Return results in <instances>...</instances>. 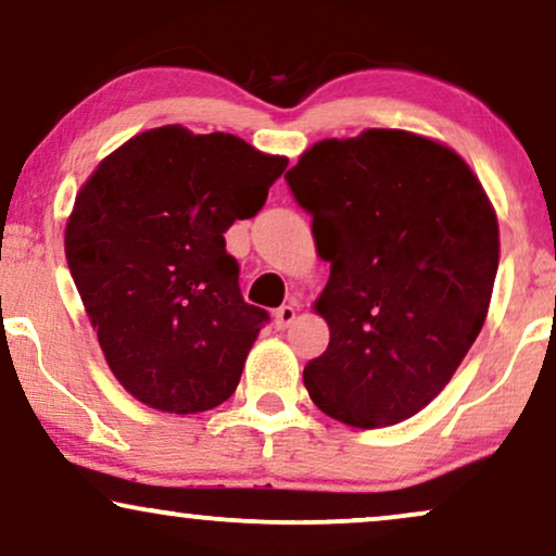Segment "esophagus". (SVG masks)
<instances>
[{
  "label": "esophagus",
  "instance_id": "1",
  "mask_svg": "<svg viewBox=\"0 0 556 556\" xmlns=\"http://www.w3.org/2000/svg\"><path fill=\"white\" fill-rule=\"evenodd\" d=\"M294 315H298V307L282 305V307H277V313H274V323H277V328H287L294 320Z\"/></svg>",
  "mask_w": 556,
  "mask_h": 556
}]
</instances>
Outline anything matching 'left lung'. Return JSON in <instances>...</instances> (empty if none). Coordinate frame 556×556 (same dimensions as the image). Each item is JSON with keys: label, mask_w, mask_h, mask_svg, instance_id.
Returning <instances> with one entry per match:
<instances>
[{"label": "left lung", "mask_w": 556, "mask_h": 556, "mask_svg": "<svg viewBox=\"0 0 556 556\" xmlns=\"http://www.w3.org/2000/svg\"><path fill=\"white\" fill-rule=\"evenodd\" d=\"M285 179L330 262L315 302L330 341L302 371L311 400L356 428L416 416L488 315L501 243L480 179L446 146L382 128L320 140Z\"/></svg>", "instance_id": "8db88e82"}]
</instances>
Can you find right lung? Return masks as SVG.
<instances>
[{"label":"right lung","mask_w":556,"mask_h":556,"mask_svg":"<svg viewBox=\"0 0 556 556\" xmlns=\"http://www.w3.org/2000/svg\"><path fill=\"white\" fill-rule=\"evenodd\" d=\"M285 168L230 132L164 125L110 153L76 194L68 269L112 375L140 403L187 416L236 392L269 313L243 300L223 233L264 207Z\"/></svg>","instance_id":"right-lung-1"}]
</instances>
